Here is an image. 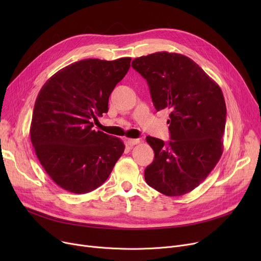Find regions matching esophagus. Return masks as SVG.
<instances>
[{
	"mask_svg": "<svg viewBox=\"0 0 261 261\" xmlns=\"http://www.w3.org/2000/svg\"><path fill=\"white\" fill-rule=\"evenodd\" d=\"M140 142H141L140 140H132V139H131V140H128V145L132 147V146H135V145L140 144Z\"/></svg>",
	"mask_w": 261,
	"mask_h": 261,
	"instance_id": "1",
	"label": "esophagus"
}]
</instances>
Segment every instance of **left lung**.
Returning <instances> with one entry per match:
<instances>
[{
    "label": "left lung",
    "mask_w": 261,
    "mask_h": 261,
    "mask_svg": "<svg viewBox=\"0 0 261 261\" xmlns=\"http://www.w3.org/2000/svg\"><path fill=\"white\" fill-rule=\"evenodd\" d=\"M132 67L147 80L156 111L170 110L171 141L166 145L146 138L154 160L145 169V180L163 195L183 196L206 179L222 155L223 93L194 60L181 54H150L135 58Z\"/></svg>",
    "instance_id": "1"
}]
</instances>
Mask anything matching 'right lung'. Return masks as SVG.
Here are the masks:
<instances>
[{
    "label": "right lung",
    "instance_id": "1",
    "mask_svg": "<svg viewBox=\"0 0 261 261\" xmlns=\"http://www.w3.org/2000/svg\"><path fill=\"white\" fill-rule=\"evenodd\" d=\"M130 57L85 59L54 74L41 88L31 141L50 179L73 194L102 185L125 150L122 141L93 129L108 112L110 94L130 68Z\"/></svg>",
    "mask_w": 261,
    "mask_h": 261
}]
</instances>
